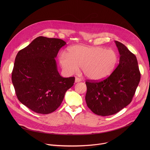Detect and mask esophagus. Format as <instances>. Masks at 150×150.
Returning a JSON list of instances; mask_svg holds the SVG:
<instances>
[{"label":"esophagus","mask_w":150,"mask_h":150,"mask_svg":"<svg viewBox=\"0 0 150 150\" xmlns=\"http://www.w3.org/2000/svg\"><path fill=\"white\" fill-rule=\"evenodd\" d=\"M80 81H81V79L80 78H78V77H76V78H75V82L76 83H77V82H80Z\"/></svg>","instance_id":"34e87169"}]
</instances>
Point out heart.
Returning a JSON list of instances; mask_svg holds the SVG:
<instances>
[{
	"instance_id": "1",
	"label": "heart",
	"mask_w": 150,
	"mask_h": 150,
	"mask_svg": "<svg viewBox=\"0 0 150 150\" xmlns=\"http://www.w3.org/2000/svg\"><path fill=\"white\" fill-rule=\"evenodd\" d=\"M59 61L63 71L68 75L76 73L81 67L87 78L101 81L114 72L119 56L115 50L103 47L75 45L68 49L67 54L61 53Z\"/></svg>"
}]
</instances>
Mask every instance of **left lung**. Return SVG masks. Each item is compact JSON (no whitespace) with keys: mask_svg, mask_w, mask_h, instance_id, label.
<instances>
[{"mask_svg":"<svg viewBox=\"0 0 150 150\" xmlns=\"http://www.w3.org/2000/svg\"><path fill=\"white\" fill-rule=\"evenodd\" d=\"M119 63L108 78L100 82L87 81L85 95L88 108L95 114L105 116L117 113L132 100L141 78L135 54L121 42L115 41Z\"/></svg>","mask_w":150,"mask_h":150,"instance_id":"left-lung-1","label":"left lung"}]
</instances>
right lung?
Returning a JSON list of instances; mask_svg holds the SVG:
<instances>
[{
  "label": "right lung",
  "mask_w": 150,
  "mask_h": 150,
  "mask_svg": "<svg viewBox=\"0 0 150 150\" xmlns=\"http://www.w3.org/2000/svg\"><path fill=\"white\" fill-rule=\"evenodd\" d=\"M66 42L40 36L15 57L12 82L19 101L33 112L49 114L61 104L74 77L63 78L57 71L55 58Z\"/></svg>",
  "instance_id": "right-lung-1"
}]
</instances>
